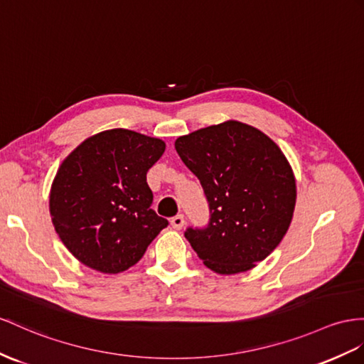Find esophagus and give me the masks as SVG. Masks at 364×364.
<instances>
[{
    "mask_svg": "<svg viewBox=\"0 0 364 364\" xmlns=\"http://www.w3.org/2000/svg\"><path fill=\"white\" fill-rule=\"evenodd\" d=\"M184 217L183 215H176V217H173L172 220H171V225L173 226V229H176V230H180L183 226H184Z\"/></svg>",
    "mask_w": 364,
    "mask_h": 364,
    "instance_id": "1",
    "label": "esophagus"
}]
</instances>
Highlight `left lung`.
Wrapping results in <instances>:
<instances>
[{
	"label": "left lung",
	"instance_id": "obj_1",
	"mask_svg": "<svg viewBox=\"0 0 364 364\" xmlns=\"http://www.w3.org/2000/svg\"><path fill=\"white\" fill-rule=\"evenodd\" d=\"M175 149L209 201V226L184 234L204 266L234 275L272 254L296 201L295 175L282 149L235 119L176 138Z\"/></svg>",
	"mask_w": 364,
	"mask_h": 364
}]
</instances>
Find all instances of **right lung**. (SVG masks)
I'll return each mask as SVG.
<instances>
[{"instance_id": "right-lung-1", "label": "right lung", "mask_w": 364, "mask_h": 364, "mask_svg": "<svg viewBox=\"0 0 364 364\" xmlns=\"http://www.w3.org/2000/svg\"><path fill=\"white\" fill-rule=\"evenodd\" d=\"M164 151L160 138L109 129L64 158L50 186L49 210L63 245L80 263L102 274L124 272L167 226L151 208L146 181Z\"/></svg>"}]
</instances>
